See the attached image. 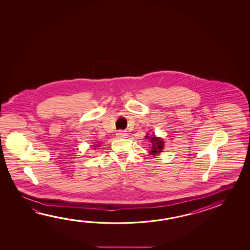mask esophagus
<instances>
[{
	"mask_svg": "<svg viewBox=\"0 0 250 250\" xmlns=\"http://www.w3.org/2000/svg\"><path fill=\"white\" fill-rule=\"evenodd\" d=\"M116 135H117L118 138H120V139H125V138H127V136H128V133L125 131H119L117 132Z\"/></svg>",
	"mask_w": 250,
	"mask_h": 250,
	"instance_id": "1",
	"label": "esophagus"
}]
</instances>
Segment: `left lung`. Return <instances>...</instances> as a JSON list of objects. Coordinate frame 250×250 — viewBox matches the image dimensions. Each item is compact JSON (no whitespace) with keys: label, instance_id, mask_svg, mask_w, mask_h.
<instances>
[{"label":"left lung","instance_id":"obj_1","mask_svg":"<svg viewBox=\"0 0 250 250\" xmlns=\"http://www.w3.org/2000/svg\"><path fill=\"white\" fill-rule=\"evenodd\" d=\"M147 138H149L148 134L146 136V139H147ZM149 140H150V142L152 143V149L150 151V153L152 155H155V154L162 152V149H163V146H164V141L162 139L153 135V137L149 138Z\"/></svg>","mask_w":250,"mask_h":250}]
</instances>
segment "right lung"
Listing matches in <instances>:
<instances>
[{
	"label": "right lung",
	"instance_id": "obj_1",
	"mask_svg": "<svg viewBox=\"0 0 250 250\" xmlns=\"http://www.w3.org/2000/svg\"><path fill=\"white\" fill-rule=\"evenodd\" d=\"M96 146V147H97V146H100V144H98V146Z\"/></svg>",
	"mask_w": 250,
	"mask_h": 250
}]
</instances>
